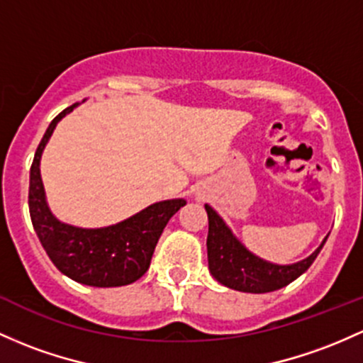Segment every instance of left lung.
<instances>
[{
  "label": "left lung",
  "mask_w": 363,
  "mask_h": 363,
  "mask_svg": "<svg viewBox=\"0 0 363 363\" xmlns=\"http://www.w3.org/2000/svg\"><path fill=\"white\" fill-rule=\"evenodd\" d=\"M208 213V269L220 284L242 293H270L284 288L313 264L320 253L322 245L305 260L293 265H276L255 257L236 240L225 222L210 205H205Z\"/></svg>",
  "instance_id": "8db88e82"
}]
</instances>
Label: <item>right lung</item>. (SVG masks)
<instances>
[{"label":"right lung","mask_w":363,"mask_h":363,"mask_svg":"<svg viewBox=\"0 0 363 363\" xmlns=\"http://www.w3.org/2000/svg\"><path fill=\"white\" fill-rule=\"evenodd\" d=\"M79 103L58 113L35 150L29 181V212L34 230L55 267L67 277L94 288L127 286L145 276L155 246L170 217L186 200H165L101 229H81L60 222L48 208L39 163L57 123Z\"/></svg>","instance_id":"right-lung-1"}]
</instances>
